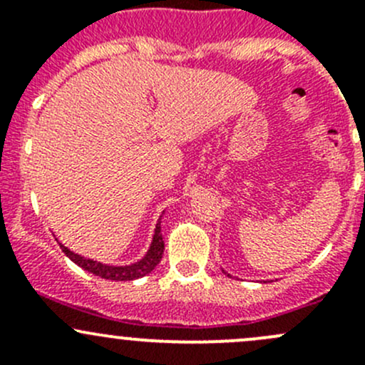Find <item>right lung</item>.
Here are the masks:
<instances>
[{
	"instance_id": "right-lung-1",
	"label": "right lung",
	"mask_w": 365,
	"mask_h": 365,
	"mask_svg": "<svg viewBox=\"0 0 365 365\" xmlns=\"http://www.w3.org/2000/svg\"><path fill=\"white\" fill-rule=\"evenodd\" d=\"M60 247L73 263L79 264L84 270L91 272V274L98 275V277L109 279V281H132V279H138L150 274V272L159 264V261L162 259V254H164V240H162L160 235V224H157L152 247H150L148 254L135 264H130V267H108V264L97 263V261L86 259V257L79 256V254H73L72 251H68L65 245L60 244Z\"/></svg>"
}]
</instances>
